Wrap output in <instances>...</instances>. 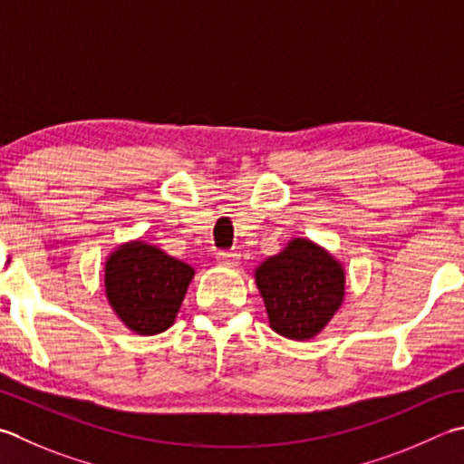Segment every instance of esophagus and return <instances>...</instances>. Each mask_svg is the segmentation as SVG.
<instances>
[{"instance_id":"esophagus-1","label":"esophagus","mask_w":464,"mask_h":464,"mask_svg":"<svg viewBox=\"0 0 464 464\" xmlns=\"http://www.w3.org/2000/svg\"><path fill=\"white\" fill-rule=\"evenodd\" d=\"M239 259H241V256L237 251H219V253H217V261L223 263V266H227V267H235L239 263Z\"/></svg>"}]
</instances>
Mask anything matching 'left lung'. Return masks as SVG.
Returning a JSON list of instances; mask_svg holds the SVG:
<instances>
[{
  "instance_id": "left-lung-1",
  "label": "left lung",
  "mask_w": 464,
  "mask_h": 464,
  "mask_svg": "<svg viewBox=\"0 0 464 464\" xmlns=\"http://www.w3.org/2000/svg\"><path fill=\"white\" fill-rule=\"evenodd\" d=\"M256 284L271 330L289 340L315 338L340 310L346 294L342 263L302 237L263 261L256 269Z\"/></svg>"
}]
</instances>
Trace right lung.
<instances>
[{
	"label": "right lung",
	"mask_w": 464,
	"mask_h": 464,
	"mask_svg": "<svg viewBox=\"0 0 464 464\" xmlns=\"http://www.w3.org/2000/svg\"><path fill=\"white\" fill-rule=\"evenodd\" d=\"M195 269L144 241L116 247L106 259L108 304L126 328L154 335L175 324Z\"/></svg>",
	"instance_id": "1"
}]
</instances>
